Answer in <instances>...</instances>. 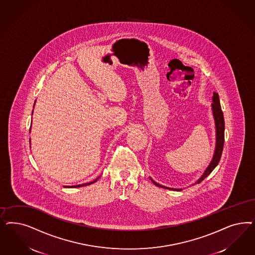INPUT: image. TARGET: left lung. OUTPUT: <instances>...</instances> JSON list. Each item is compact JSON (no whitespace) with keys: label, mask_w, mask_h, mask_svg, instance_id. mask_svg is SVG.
Masks as SVG:
<instances>
[{"label":"left lung","mask_w":255,"mask_h":255,"mask_svg":"<svg viewBox=\"0 0 255 255\" xmlns=\"http://www.w3.org/2000/svg\"><path fill=\"white\" fill-rule=\"evenodd\" d=\"M212 100H213L212 112H213L214 120H215V125H216V148H215L213 158H212L210 164L208 165L205 173H203V175L195 182V184L201 183L206 177H207L213 171L214 169L216 168V166L219 164V162L221 160V157H222L223 144H224V117H223V113H222L218 93H214ZM150 179L156 185V187L163 188V189H172V190H177V191L182 190V189H171V188L165 187V186L157 184L151 177H150Z\"/></svg>","instance_id":"left-lung-1"}]
</instances>
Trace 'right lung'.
<instances>
[{
  "label": "right lung",
  "mask_w": 255,
  "mask_h": 255,
  "mask_svg": "<svg viewBox=\"0 0 255 255\" xmlns=\"http://www.w3.org/2000/svg\"><path fill=\"white\" fill-rule=\"evenodd\" d=\"M30 131H31V129H30ZM99 178V177H98L97 179H95V180L92 181V182H89V183H85V184H82V185H76V186H65V188H80V187H84V186H87V185H91V184H93V183L97 182Z\"/></svg>",
  "instance_id": "right-lung-1"
}]
</instances>
